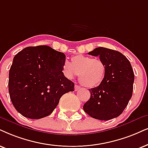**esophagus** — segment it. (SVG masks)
Masks as SVG:
<instances>
[{
	"label": "esophagus",
	"mask_w": 148,
	"mask_h": 148,
	"mask_svg": "<svg viewBox=\"0 0 148 148\" xmlns=\"http://www.w3.org/2000/svg\"><path fill=\"white\" fill-rule=\"evenodd\" d=\"M80 88H81V87H80V86H78L77 85H75V86H74V90H75L76 91H78V90H80Z\"/></svg>",
	"instance_id": "34e87169"
}]
</instances>
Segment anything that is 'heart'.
<instances>
[{"label": "heart", "instance_id": "1", "mask_svg": "<svg viewBox=\"0 0 148 148\" xmlns=\"http://www.w3.org/2000/svg\"><path fill=\"white\" fill-rule=\"evenodd\" d=\"M65 77L72 79L78 75L80 83L85 87H98L103 82L106 68L103 61L98 58H92L83 55H75L71 59V63L65 61L62 66Z\"/></svg>", "mask_w": 148, "mask_h": 148}]
</instances>
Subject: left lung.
Here are the masks:
<instances>
[{"label": "left lung", "instance_id": "obj_1", "mask_svg": "<svg viewBox=\"0 0 148 148\" xmlns=\"http://www.w3.org/2000/svg\"><path fill=\"white\" fill-rule=\"evenodd\" d=\"M89 55L105 63L106 72L102 83L89 89L90 99L84 104L85 113L99 120H109L120 115L131 98L134 72L128 59L116 50L98 47Z\"/></svg>", "mask_w": 148, "mask_h": 148}]
</instances>
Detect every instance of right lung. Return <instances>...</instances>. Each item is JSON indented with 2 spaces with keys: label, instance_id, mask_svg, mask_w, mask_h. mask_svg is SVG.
<instances>
[{
  "label": "right lung",
  "instance_id": "add662e5",
  "mask_svg": "<svg viewBox=\"0 0 148 148\" xmlns=\"http://www.w3.org/2000/svg\"><path fill=\"white\" fill-rule=\"evenodd\" d=\"M65 61V54L48 46L27 47L15 56L9 93L17 111L27 118H43L52 113L63 94L74 91V83L63 74Z\"/></svg>",
  "mask_w": 148,
  "mask_h": 148
}]
</instances>
